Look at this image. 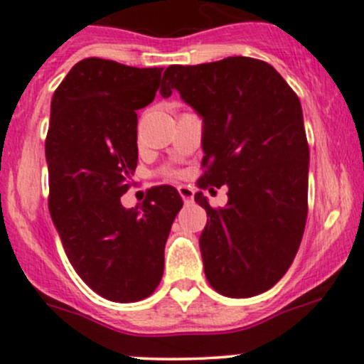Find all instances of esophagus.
Masks as SVG:
<instances>
[{
  "label": "esophagus",
  "mask_w": 364,
  "mask_h": 364,
  "mask_svg": "<svg viewBox=\"0 0 364 364\" xmlns=\"http://www.w3.org/2000/svg\"><path fill=\"white\" fill-rule=\"evenodd\" d=\"M178 194L186 203H189L194 198V189L191 186H178Z\"/></svg>",
  "instance_id": "esophagus-1"
}]
</instances>
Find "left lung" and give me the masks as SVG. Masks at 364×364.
<instances>
[{"mask_svg": "<svg viewBox=\"0 0 364 364\" xmlns=\"http://www.w3.org/2000/svg\"><path fill=\"white\" fill-rule=\"evenodd\" d=\"M181 93L203 118L199 189L228 186L199 236L213 290L248 299L272 288L295 259L307 220L309 146L300 100L271 64L228 57L170 65L161 95Z\"/></svg>", "mask_w": 364, "mask_h": 364, "instance_id": "left-lung-1", "label": "left lung"}]
</instances>
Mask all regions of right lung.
<instances>
[{
  "label": "right lung",
  "instance_id": "obj_1",
  "mask_svg": "<svg viewBox=\"0 0 364 364\" xmlns=\"http://www.w3.org/2000/svg\"><path fill=\"white\" fill-rule=\"evenodd\" d=\"M163 68L139 69L90 57L52 99L45 142L48 208L81 279L112 302H139L159 284L165 245L182 198L171 186L124 208L136 168V111L154 100Z\"/></svg>",
  "mask_w": 364,
  "mask_h": 364
}]
</instances>
